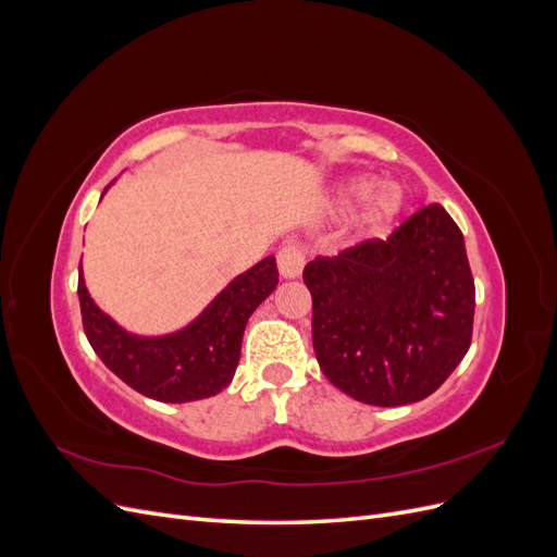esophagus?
<instances>
[{
  "instance_id": "obj_1",
  "label": "esophagus",
  "mask_w": 557,
  "mask_h": 557,
  "mask_svg": "<svg viewBox=\"0 0 557 557\" xmlns=\"http://www.w3.org/2000/svg\"><path fill=\"white\" fill-rule=\"evenodd\" d=\"M276 262H278V274L283 278H297L301 276V269H305V252H301L299 246L290 244L278 250Z\"/></svg>"
}]
</instances>
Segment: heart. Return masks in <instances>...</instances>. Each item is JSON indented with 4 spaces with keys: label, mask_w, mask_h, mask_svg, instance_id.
Masks as SVG:
<instances>
[{
    "label": "heart",
    "mask_w": 557,
    "mask_h": 557,
    "mask_svg": "<svg viewBox=\"0 0 557 557\" xmlns=\"http://www.w3.org/2000/svg\"><path fill=\"white\" fill-rule=\"evenodd\" d=\"M376 187L379 181L374 176H352L336 185L330 197V213H346L362 205L350 221V237L356 242L387 237L404 209H407V197H404L399 185H383L379 191Z\"/></svg>",
    "instance_id": "b5f03b06"
}]
</instances>
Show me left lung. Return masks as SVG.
<instances>
[{
	"instance_id": "1",
	"label": "left lung",
	"mask_w": 557,
	"mask_h": 557,
	"mask_svg": "<svg viewBox=\"0 0 557 557\" xmlns=\"http://www.w3.org/2000/svg\"><path fill=\"white\" fill-rule=\"evenodd\" d=\"M313 350L327 381L372 407L430 397L471 344L474 278L444 207L411 215L387 242L305 267Z\"/></svg>"
}]
</instances>
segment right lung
Listing matches in <instances>:
<instances>
[{
    "label": "right lung",
    "instance_id": "add662e5",
    "mask_svg": "<svg viewBox=\"0 0 557 557\" xmlns=\"http://www.w3.org/2000/svg\"><path fill=\"white\" fill-rule=\"evenodd\" d=\"M276 285V258L267 256L234 276L185 327L162 336H141L117 325L95 305L83 278V264H78L83 330L99 360L137 393L166 404L213 397L230 385L239 364L248 318Z\"/></svg>",
    "mask_w": 557,
    "mask_h": 557
}]
</instances>
